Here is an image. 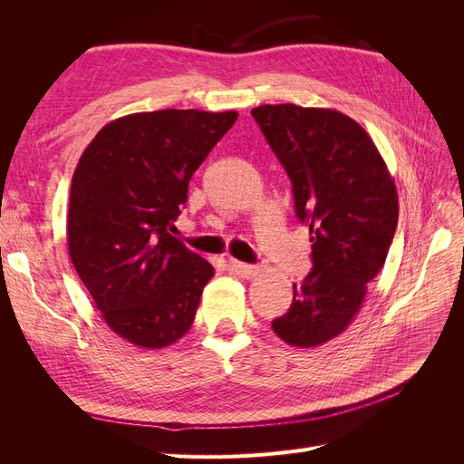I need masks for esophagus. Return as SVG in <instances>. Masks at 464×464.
Instances as JSON below:
<instances>
[{
	"mask_svg": "<svg viewBox=\"0 0 464 464\" xmlns=\"http://www.w3.org/2000/svg\"><path fill=\"white\" fill-rule=\"evenodd\" d=\"M228 269L234 273V275H237V276H242V278H249L251 275L256 273V266L254 265H247V263H242V261H237V259H228Z\"/></svg>",
	"mask_w": 464,
	"mask_h": 464,
	"instance_id": "34e87169",
	"label": "esophagus"
}]
</instances>
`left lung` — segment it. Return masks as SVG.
I'll use <instances>...</instances> for the list:
<instances>
[{
    "label": "left lung",
    "instance_id": "8db88e82",
    "mask_svg": "<svg viewBox=\"0 0 464 464\" xmlns=\"http://www.w3.org/2000/svg\"><path fill=\"white\" fill-rule=\"evenodd\" d=\"M251 116L285 166L312 242V273L273 331L292 346H319L350 325L383 269L399 220L395 181L366 130L341 111L263 104Z\"/></svg>",
    "mask_w": 464,
    "mask_h": 464
}]
</instances>
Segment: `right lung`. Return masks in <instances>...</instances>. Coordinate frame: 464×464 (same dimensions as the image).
Segmentation results:
<instances>
[{
	"label": "right lung",
	"mask_w": 464,
	"mask_h": 464,
	"mask_svg": "<svg viewBox=\"0 0 464 464\" xmlns=\"http://www.w3.org/2000/svg\"><path fill=\"white\" fill-rule=\"evenodd\" d=\"M237 111L157 110L106 123L72 179L67 246L106 325L141 348H164L195 319L213 265L178 237L193 172Z\"/></svg>",
	"instance_id": "1"
}]
</instances>
